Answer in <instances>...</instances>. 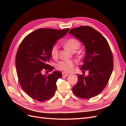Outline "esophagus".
<instances>
[{
  "label": "esophagus",
  "mask_w": 126,
  "mask_h": 126,
  "mask_svg": "<svg viewBox=\"0 0 126 126\" xmlns=\"http://www.w3.org/2000/svg\"><path fill=\"white\" fill-rule=\"evenodd\" d=\"M62 75H63V77H67V76H68V75H69V74L66 73V72H63Z\"/></svg>",
  "instance_id": "34e87169"
}]
</instances>
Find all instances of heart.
Returning <instances> with one entry per match:
<instances>
[{
  "instance_id": "heart-1",
  "label": "heart",
  "mask_w": 126,
  "mask_h": 126,
  "mask_svg": "<svg viewBox=\"0 0 126 126\" xmlns=\"http://www.w3.org/2000/svg\"><path fill=\"white\" fill-rule=\"evenodd\" d=\"M80 46V42L76 39L70 38L67 40L65 43V46L66 48L72 52L75 51L79 48ZM59 46L58 44H55L52 46L51 50V54L54 59L58 58L59 54ZM75 63L74 61L71 60H64L60 61L57 63V69L63 71L69 72L71 70L72 68L75 66Z\"/></svg>"
}]
</instances>
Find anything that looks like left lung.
<instances>
[{"instance_id":"8db88e82","label":"left lung","mask_w":126,"mask_h":126,"mask_svg":"<svg viewBox=\"0 0 126 126\" xmlns=\"http://www.w3.org/2000/svg\"><path fill=\"white\" fill-rule=\"evenodd\" d=\"M69 33L84 44L86 55L81 70H88L89 75L77 74L78 81L72 87L79 98L88 99L100 94L109 81L113 68V59L107 40L97 30L90 26L71 29Z\"/></svg>"}]
</instances>
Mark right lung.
I'll return each mask as SVG.
<instances>
[{"label": "right lung", "instance_id": "right-lung-1", "mask_svg": "<svg viewBox=\"0 0 126 126\" xmlns=\"http://www.w3.org/2000/svg\"><path fill=\"white\" fill-rule=\"evenodd\" d=\"M69 29H38L27 36L19 46L16 56L18 78L22 89L33 99L44 101L55 94L56 82L62 77V72L54 71L46 76L42 71H51L54 68L48 64L51 48Z\"/></svg>", "mask_w": 126, "mask_h": 126}]
</instances>
